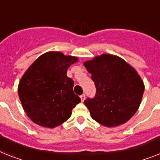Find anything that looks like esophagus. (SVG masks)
Returning <instances> with one entry per match:
<instances>
[{
  "mask_svg": "<svg viewBox=\"0 0 160 160\" xmlns=\"http://www.w3.org/2000/svg\"><path fill=\"white\" fill-rule=\"evenodd\" d=\"M80 99H81V102H84V99H85V94H82L81 96H80Z\"/></svg>",
  "mask_w": 160,
  "mask_h": 160,
  "instance_id": "34e87169",
  "label": "esophagus"
}]
</instances>
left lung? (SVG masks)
Listing matches in <instances>:
<instances>
[{"instance_id": "8db88e82", "label": "left lung", "mask_w": 160, "mask_h": 160, "mask_svg": "<svg viewBox=\"0 0 160 160\" xmlns=\"http://www.w3.org/2000/svg\"><path fill=\"white\" fill-rule=\"evenodd\" d=\"M96 86V94L84 100L92 118L102 125L126 123L141 104L144 84L133 68L119 57L102 54L84 62Z\"/></svg>"}]
</instances>
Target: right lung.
Returning a JSON list of instances; mask_svg holds the SVG:
<instances>
[{"instance_id":"add662e5","label":"right lung","mask_w":160,"mask_h":160,"mask_svg":"<svg viewBox=\"0 0 160 160\" xmlns=\"http://www.w3.org/2000/svg\"><path fill=\"white\" fill-rule=\"evenodd\" d=\"M77 58L48 52L37 58L18 84V96L28 116L38 125L55 128L68 120L80 98L73 92L74 81L68 77L70 66Z\"/></svg>"}]
</instances>
